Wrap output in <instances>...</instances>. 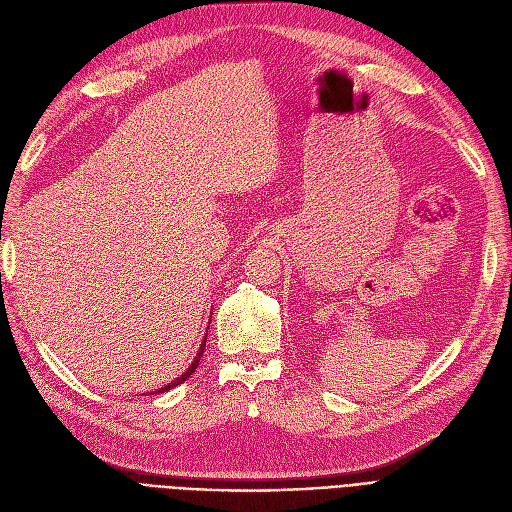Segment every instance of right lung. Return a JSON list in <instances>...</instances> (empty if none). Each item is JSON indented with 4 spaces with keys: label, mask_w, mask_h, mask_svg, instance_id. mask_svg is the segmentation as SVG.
I'll use <instances>...</instances> for the list:
<instances>
[{
    "label": "right lung",
    "mask_w": 512,
    "mask_h": 512,
    "mask_svg": "<svg viewBox=\"0 0 512 512\" xmlns=\"http://www.w3.org/2000/svg\"><path fill=\"white\" fill-rule=\"evenodd\" d=\"M205 339H203V345H201V349H198V353H196V358H194V362L190 364V368L182 374V376H177V379L175 381H171V383H167L165 387H161L159 389V393H163V391H169V389H173V387H177V385H180V383H184L186 379H190V374L196 370V366H198V362H201V358H203V351H205Z\"/></svg>",
    "instance_id": "right-lung-1"
}]
</instances>
